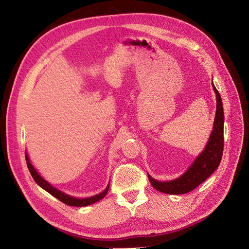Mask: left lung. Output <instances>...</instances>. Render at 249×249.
Masks as SVG:
<instances>
[{"instance_id":"obj_1","label":"left lung","mask_w":249,"mask_h":249,"mask_svg":"<svg viewBox=\"0 0 249 249\" xmlns=\"http://www.w3.org/2000/svg\"><path fill=\"white\" fill-rule=\"evenodd\" d=\"M216 93L217 106L214 122V130L207 143L205 150L197 157L192 166L187 170L184 176L170 180V182H158L148 176V179L156 190L167 194H184L198 187L202 182L212 175L219 166L223 153V107L221 97L216 87L213 85Z\"/></svg>"}]
</instances>
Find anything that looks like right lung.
<instances>
[{
    "label": "right lung",
    "mask_w": 249,
    "mask_h": 249,
    "mask_svg": "<svg viewBox=\"0 0 249 249\" xmlns=\"http://www.w3.org/2000/svg\"><path fill=\"white\" fill-rule=\"evenodd\" d=\"M26 161H27V165H28V168H29V171L30 173H31L32 178H34L35 182L38 184L42 189H44L46 191H48L50 194H52L53 196L56 197L57 199H59L60 201H62L63 203H65V205L67 206H71V207H85V206H88V205H91V203H94L96 201H99L100 199L104 198L105 196H106V194L109 190V186L106 188V190H105L104 192L97 194V195H94V196L92 197H89V198H74L72 196H70V195H66L64 194L63 192H61L60 190H57L56 188H54L53 186H51L47 180H44L38 173H37V171L35 170V168L32 166V164L30 163L29 161V158L28 156L26 155Z\"/></svg>",
    "instance_id": "right-lung-1"
}]
</instances>
